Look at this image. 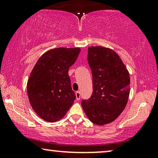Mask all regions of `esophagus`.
Segmentation results:
<instances>
[{"label":"esophagus","instance_id":"esophagus-1","mask_svg":"<svg viewBox=\"0 0 158 158\" xmlns=\"http://www.w3.org/2000/svg\"><path fill=\"white\" fill-rule=\"evenodd\" d=\"M75 95H76V99H77V100H80V98H81V94H80V92L77 91V92L75 93Z\"/></svg>","mask_w":158,"mask_h":158}]
</instances>
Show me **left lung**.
<instances>
[{
    "label": "left lung",
    "mask_w": 158,
    "mask_h": 158,
    "mask_svg": "<svg viewBox=\"0 0 158 158\" xmlns=\"http://www.w3.org/2000/svg\"><path fill=\"white\" fill-rule=\"evenodd\" d=\"M88 61L93 74V94L81 106L93 123L114 121L124 110L130 90V74L118 53L110 48L89 47Z\"/></svg>",
    "instance_id": "left-lung-1"
}]
</instances>
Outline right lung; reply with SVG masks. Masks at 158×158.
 Instances as JSON below:
<instances>
[{
    "mask_svg": "<svg viewBox=\"0 0 158 158\" xmlns=\"http://www.w3.org/2000/svg\"><path fill=\"white\" fill-rule=\"evenodd\" d=\"M80 51L78 47L49 50L32 69L27 83L28 100L35 112L45 121H59L73 105L76 96L68 70Z\"/></svg>",
    "mask_w": 158,
    "mask_h": 158,
    "instance_id": "obj_1",
    "label": "right lung"
}]
</instances>
